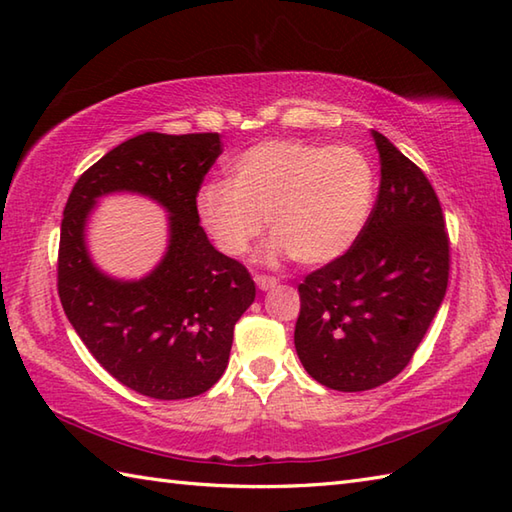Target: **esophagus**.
I'll list each match as a JSON object with an SVG mask.
<instances>
[{
  "mask_svg": "<svg viewBox=\"0 0 512 512\" xmlns=\"http://www.w3.org/2000/svg\"><path fill=\"white\" fill-rule=\"evenodd\" d=\"M255 281L262 290H270L277 286V277H273V275H255Z\"/></svg>",
  "mask_w": 512,
  "mask_h": 512,
  "instance_id": "esophagus-1",
  "label": "esophagus"
}]
</instances>
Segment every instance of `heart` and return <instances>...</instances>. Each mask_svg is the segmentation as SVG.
<instances>
[{
	"mask_svg": "<svg viewBox=\"0 0 512 512\" xmlns=\"http://www.w3.org/2000/svg\"><path fill=\"white\" fill-rule=\"evenodd\" d=\"M374 198L376 171L358 147L266 140L231 162L226 182L204 184L198 213L228 255H244L268 220L270 253L323 266L356 244Z\"/></svg>",
	"mask_w": 512,
	"mask_h": 512,
	"instance_id": "obj_1",
	"label": "heart"
}]
</instances>
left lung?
Listing matches in <instances>:
<instances>
[{"mask_svg": "<svg viewBox=\"0 0 512 512\" xmlns=\"http://www.w3.org/2000/svg\"><path fill=\"white\" fill-rule=\"evenodd\" d=\"M372 134L380 154L372 215L345 255L299 284V361L336 391H367L396 378L449 284V235L436 191L418 165Z\"/></svg>", "mask_w": 512, "mask_h": 512, "instance_id": "obj_1", "label": "left lung"}]
</instances>
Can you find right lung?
I'll list each match as a JSON object with an SVG mask.
<instances>
[{"instance_id": "add662e5", "label": "right lung", "mask_w": 512, "mask_h": 512, "mask_svg": "<svg viewBox=\"0 0 512 512\" xmlns=\"http://www.w3.org/2000/svg\"><path fill=\"white\" fill-rule=\"evenodd\" d=\"M222 154L220 134L145 132L76 180L65 204L57 288L65 317L118 383L156 400L193 398L228 365L233 330L255 301L244 264L215 250L200 226L198 191ZM132 190L170 211V246L140 282L103 276L84 248L96 197Z\"/></svg>"}]
</instances>
